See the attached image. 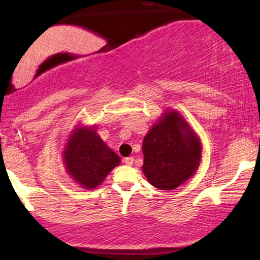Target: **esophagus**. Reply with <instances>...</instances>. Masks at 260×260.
Returning a JSON list of instances; mask_svg holds the SVG:
<instances>
[{"label": "esophagus", "mask_w": 260, "mask_h": 260, "mask_svg": "<svg viewBox=\"0 0 260 260\" xmlns=\"http://www.w3.org/2000/svg\"><path fill=\"white\" fill-rule=\"evenodd\" d=\"M123 162L125 163V165H127V166H133V165H134V157H126V158H124Z\"/></svg>", "instance_id": "obj_1"}]
</instances>
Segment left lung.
<instances>
[{
  "label": "left lung",
  "instance_id": "8db88e82",
  "mask_svg": "<svg viewBox=\"0 0 260 260\" xmlns=\"http://www.w3.org/2000/svg\"><path fill=\"white\" fill-rule=\"evenodd\" d=\"M142 170L156 188L170 190L189 179L198 169L201 145L197 135L175 111L166 112L143 141Z\"/></svg>",
  "mask_w": 260,
  "mask_h": 260
}]
</instances>
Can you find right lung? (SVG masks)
<instances>
[{
	"label": "right lung",
	"mask_w": 260,
	"mask_h": 260,
	"mask_svg": "<svg viewBox=\"0 0 260 260\" xmlns=\"http://www.w3.org/2000/svg\"><path fill=\"white\" fill-rule=\"evenodd\" d=\"M66 168L78 183L93 189L101 184L108 174L119 165V156L112 151L97 131L78 127L63 151Z\"/></svg>",
	"instance_id": "add662e5"
}]
</instances>
